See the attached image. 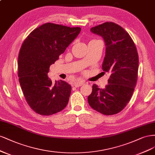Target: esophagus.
Here are the masks:
<instances>
[{"label": "esophagus", "instance_id": "34e87169", "mask_svg": "<svg viewBox=\"0 0 155 155\" xmlns=\"http://www.w3.org/2000/svg\"><path fill=\"white\" fill-rule=\"evenodd\" d=\"M84 83V82L82 81H77L74 83V86H75L76 87H80V86H81L82 85H83Z\"/></svg>", "mask_w": 155, "mask_h": 155}]
</instances>
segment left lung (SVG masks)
<instances>
[{
    "mask_svg": "<svg viewBox=\"0 0 155 155\" xmlns=\"http://www.w3.org/2000/svg\"><path fill=\"white\" fill-rule=\"evenodd\" d=\"M91 31L104 40L106 56L102 68L111 74L105 88L93 85L87 101L94 110L113 115L123 110L133 95L138 78V52L129 33L117 24L106 22Z\"/></svg>",
    "mask_w": 155,
    "mask_h": 155,
    "instance_id": "1",
    "label": "left lung"
}]
</instances>
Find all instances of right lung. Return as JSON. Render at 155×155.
Masks as SVG:
<instances>
[{
	"label": "right lung",
	"mask_w": 155,
	"mask_h": 155,
	"mask_svg": "<svg viewBox=\"0 0 155 155\" xmlns=\"http://www.w3.org/2000/svg\"><path fill=\"white\" fill-rule=\"evenodd\" d=\"M81 28L48 22L24 40L18 58V77L25 99L33 110L48 116L66 107L71 86L63 81L53 84L49 67L75 38Z\"/></svg>",
	"instance_id": "right-lung-1"
}]
</instances>
